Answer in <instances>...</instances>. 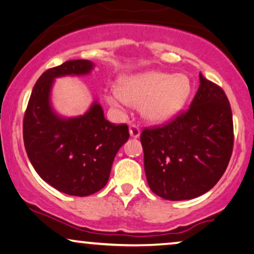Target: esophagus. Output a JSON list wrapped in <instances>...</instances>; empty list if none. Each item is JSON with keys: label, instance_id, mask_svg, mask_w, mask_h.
Masks as SVG:
<instances>
[{"label": "esophagus", "instance_id": "obj_1", "mask_svg": "<svg viewBox=\"0 0 254 254\" xmlns=\"http://www.w3.org/2000/svg\"><path fill=\"white\" fill-rule=\"evenodd\" d=\"M128 132H130L132 138H139V135H140V130L135 124H131L130 127H128Z\"/></svg>", "mask_w": 254, "mask_h": 254}]
</instances>
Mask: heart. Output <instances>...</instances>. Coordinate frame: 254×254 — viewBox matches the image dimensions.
I'll return each instance as SVG.
<instances>
[{
    "label": "heart",
    "mask_w": 254,
    "mask_h": 254,
    "mask_svg": "<svg viewBox=\"0 0 254 254\" xmlns=\"http://www.w3.org/2000/svg\"><path fill=\"white\" fill-rule=\"evenodd\" d=\"M191 92L192 83L187 74L146 71L120 78L117 88L107 93L105 99L121 112L128 105L140 106L148 123L164 124L183 110Z\"/></svg>",
    "instance_id": "obj_1"
}]
</instances>
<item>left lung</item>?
<instances>
[{"label": "left lung", "mask_w": 254, "mask_h": 254, "mask_svg": "<svg viewBox=\"0 0 254 254\" xmlns=\"http://www.w3.org/2000/svg\"><path fill=\"white\" fill-rule=\"evenodd\" d=\"M199 80L187 112L140 134L148 187L166 200H190L208 192L233 153V114L226 93L201 72Z\"/></svg>", "instance_id": "1"}]
</instances>
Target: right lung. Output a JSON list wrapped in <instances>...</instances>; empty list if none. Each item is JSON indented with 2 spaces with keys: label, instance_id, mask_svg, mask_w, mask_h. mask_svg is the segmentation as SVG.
Listing matches in <instances>:
<instances>
[{
  "label": "right lung",
  "instance_id": "right-lung-1",
  "mask_svg": "<svg viewBox=\"0 0 254 254\" xmlns=\"http://www.w3.org/2000/svg\"><path fill=\"white\" fill-rule=\"evenodd\" d=\"M94 66L91 61L71 60L45 71L32 90L23 123L25 149L39 176L77 197L105 187L114 159L130 135L127 124L115 126L105 119L98 99L79 116H62L53 107L56 78L86 76Z\"/></svg>",
  "mask_w": 254,
  "mask_h": 254
}]
</instances>
